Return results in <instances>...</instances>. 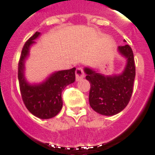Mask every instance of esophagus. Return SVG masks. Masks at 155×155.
<instances>
[{"label": "esophagus", "mask_w": 155, "mask_h": 155, "mask_svg": "<svg viewBox=\"0 0 155 155\" xmlns=\"http://www.w3.org/2000/svg\"><path fill=\"white\" fill-rule=\"evenodd\" d=\"M85 75H84V70L81 68H79L75 71V79H76V81H79V80L84 79Z\"/></svg>", "instance_id": "34e87169"}]
</instances>
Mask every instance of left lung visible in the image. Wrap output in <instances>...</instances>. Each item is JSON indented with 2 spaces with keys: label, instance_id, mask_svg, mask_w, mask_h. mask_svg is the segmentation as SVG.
Here are the masks:
<instances>
[{
  "label": "left lung",
  "instance_id": "obj_1",
  "mask_svg": "<svg viewBox=\"0 0 155 155\" xmlns=\"http://www.w3.org/2000/svg\"><path fill=\"white\" fill-rule=\"evenodd\" d=\"M117 51L126 59L125 67L121 73L105 75L92 68H84L86 79L91 84L90 106L102 115L119 114L127 106L132 94L136 76L133 52L128 45H120Z\"/></svg>",
  "mask_w": 155,
  "mask_h": 155
}]
</instances>
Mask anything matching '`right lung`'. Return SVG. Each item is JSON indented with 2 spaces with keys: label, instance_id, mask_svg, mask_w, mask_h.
<instances>
[{
  "label": "right lung",
  "instance_id": "right-lung-1",
  "mask_svg": "<svg viewBox=\"0 0 155 155\" xmlns=\"http://www.w3.org/2000/svg\"><path fill=\"white\" fill-rule=\"evenodd\" d=\"M41 35L35 32L27 40L22 49L18 67L19 89L26 107L40 119H50L59 114L63 106L61 93L68 85L75 80V68L54 71L39 84H30L25 77V63L31 46Z\"/></svg>",
  "mask_w": 155,
  "mask_h": 155
}]
</instances>
